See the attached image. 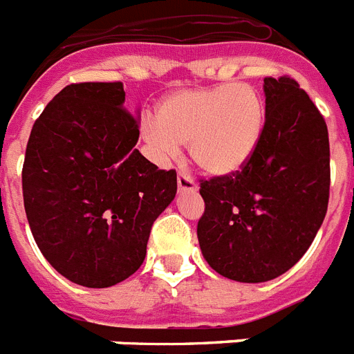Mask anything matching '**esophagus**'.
Listing matches in <instances>:
<instances>
[{
	"instance_id": "esophagus-1",
	"label": "esophagus",
	"mask_w": 354,
	"mask_h": 354,
	"mask_svg": "<svg viewBox=\"0 0 354 354\" xmlns=\"http://www.w3.org/2000/svg\"><path fill=\"white\" fill-rule=\"evenodd\" d=\"M177 186H179V192H197L198 189L197 183L186 174L177 175Z\"/></svg>"
}]
</instances>
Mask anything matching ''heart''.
Masks as SVG:
<instances>
[{
  "label": "heart",
  "instance_id": "heart-1",
  "mask_svg": "<svg viewBox=\"0 0 354 354\" xmlns=\"http://www.w3.org/2000/svg\"><path fill=\"white\" fill-rule=\"evenodd\" d=\"M265 102L250 84L184 89L166 96L143 136L161 156L188 143L192 161L209 175H234L252 159L265 131Z\"/></svg>",
  "mask_w": 354,
  "mask_h": 354
}]
</instances>
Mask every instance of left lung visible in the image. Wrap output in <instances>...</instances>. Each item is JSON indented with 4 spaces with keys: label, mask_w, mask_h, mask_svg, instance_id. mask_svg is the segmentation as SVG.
I'll return each mask as SVG.
<instances>
[{
    "label": "left lung",
    "mask_w": 354,
    "mask_h": 354,
    "mask_svg": "<svg viewBox=\"0 0 354 354\" xmlns=\"http://www.w3.org/2000/svg\"><path fill=\"white\" fill-rule=\"evenodd\" d=\"M263 82L267 118L252 159L238 174L201 180L202 254L220 276L240 283H263L294 267L329 201L324 118L294 78Z\"/></svg>",
    "instance_id": "8db88e82"
}]
</instances>
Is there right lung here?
<instances>
[{"mask_svg":"<svg viewBox=\"0 0 354 354\" xmlns=\"http://www.w3.org/2000/svg\"><path fill=\"white\" fill-rule=\"evenodd\" d=\"M122 82L66 86L35 120L23 165L33 240L66 279L107 288L147 256L153 222L177 193L175 170L140 153V120Z\"/></svg>","mask_w":354,"mask_h":354,"instance_id":"1","label":"right lung"}]
</instances>
